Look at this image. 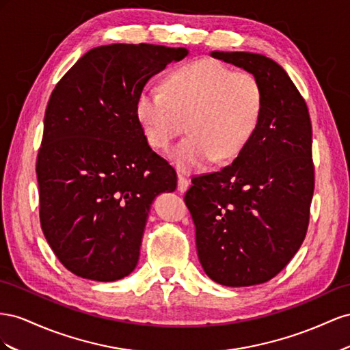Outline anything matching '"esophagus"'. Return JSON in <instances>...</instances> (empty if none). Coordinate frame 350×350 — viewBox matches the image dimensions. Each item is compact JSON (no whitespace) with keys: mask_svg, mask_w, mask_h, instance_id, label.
I'll return each mask as SVG.
<instances>
[{"mask_svg":"<svg viewBox=\"0 0 350 350\" xmlns=\"http://www.w3.org/2000/svg\"><path fill=\"white\" fill-rule=\"evenodd\" d=\"M189 185H191V182L187 180V177L186 176H183V174H180L178 173V180H177V189L180 192H185L186 189L189 187Z\"/></svg>","mask_w":350,"mask_h":350,"instance_id":"34e87169","label":"esophagus"}]
</instances>
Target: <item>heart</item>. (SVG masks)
I'll return each instance as SVG.
<instances>
[{
    "instance_id": "1",
    "label": "heart",
    "mask_w": 350,
    "mask_h": 350,
    "mask_svg": "<svg viewBox=\"0 0 350 350\" xmlns=\"http://www.w3.org/2000/svg\"><path fill=\"white\" fill-rule=\"evenodd\" d=\"M264 107L258 77L202 58L173 68L163 89L145 86L136 99V117L152 146L173 149V161L185 172L202 170L215 158L236 157L252 137Z\"/></svg>"
}]
</instances>
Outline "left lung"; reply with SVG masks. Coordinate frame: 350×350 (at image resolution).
Wrapping results in <instances>:
<instances>
[{
  "instance_id": "1",
  "label": "left lung",
  "mask_w": 350,
  "mask_h": 350,
  "mask_svg": "<svg viewBox=\"0 0 350 350\" xmlns=\"http://www.w3.org/2000/svg\"><path fill=\"white\" fill-rule=\"evenodd\" d=\"M211 55L255 75L264 107L233 163L193 177L185 204L206 275L223 286L261 284L291 262L306 236L315 186L312 124L304 96L274 59Z\"/></svg>"
}]
</instances>
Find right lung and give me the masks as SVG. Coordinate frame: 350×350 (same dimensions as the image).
Wrapping results in <instances>:
<instances>
[{
	"instance_id": "right-lung-1",
	"label": "right lung",
	"mask_w": 350,
	"mask_h": 350,
	"mask_svg": "<svg viewBox=\"0 0 350 350\" xmlns=\"http://www.w3.org/2000/svg\"><path fill=\"white\" fill-rule=\"evenodd\" d=\"M187 53L154 44L98 46L55 85L36 158L39 219L73 274L116 282L135 269L154 198L177 186L176 170L148 145L136 99Z\"/></svg>"
}]
</instances>
